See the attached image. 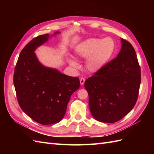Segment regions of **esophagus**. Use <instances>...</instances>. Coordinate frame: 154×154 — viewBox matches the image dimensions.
Segmentation results:
<instances>
[{
	"mask_svg": "<svg viewBox=\"0 0 154 154\" xmlns=\"http://www.w3.org/2000/svg\"><path fill=\"white\" fill-rule=\"evenodd\" d=\"M80 84L82 85H83V84H84V83H85V78H82L81 79H80Z\"/></svg>",
	"mask_w": 154,
	"mask_h": 154,
	"instance_id": "34e87169",
	"label": "esophagus"
}]
</instances>
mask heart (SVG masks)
<instances>
[{"label":"heart","mask_w":154,"mask_h":154,"mask_svg":"<svg viewBox=\"0 0 154 154\" xmlns=\"http://www.w3.org/2000/svg\"><path fill=\"white\" fill-rule=\"evenodd\" d=\"M116 49V43L110 37L105 38H91L83 41L76 48V54L82 58H87L86 67L91 72H96L109 62ZM69 63L74 68L79 64L71 59Z\"/></svg>","instance_id":"heart-1"}]
</instances>
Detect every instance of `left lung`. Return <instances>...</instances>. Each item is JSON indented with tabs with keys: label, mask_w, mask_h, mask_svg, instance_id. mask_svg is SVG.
<instances>
[{
	"label": "left lung",
	"mask_w": 154,
	"mask_h": 154,
	"mask_svg": "<svg viewBox=\"0 0 154 154\" xmlns=\"http://www.w3.org/2000/svg\"><path fill=\"white\" fill-rule=\"evenodd\" d=\"M122 40L116 58L85 82L91 112L97 121L112 123L132 110L138 97L141 68L133 46Z\"/></svg>",
	"instance_id": "obj_1"
}]
</instances>
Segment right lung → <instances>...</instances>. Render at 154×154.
Here are the masks:
<instances>
[{
    "mask_svg": "<svg viewBox=\"0 0 154 154\" xmlns=\"http://www.w3.org/2000/svg\"><path fill=\"white\" fill-rule=\"evenodd\" d=\"M49 37V34L36 36L23 48L13 76L20 108L42 125L57 123L62 119L71 96L80 85L78 78L67 76L39 62L34 51Z\"/></svg>",
    "mask_w": 154,
    "mask_h": 154,
    "instance_id": "obj_1",
    "label": "right lung"
}]
</instances>
